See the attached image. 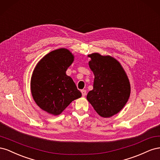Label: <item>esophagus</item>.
<instances>
[{
	"label": "esophagus",
	"mask_w": 160,
	"mask_h": 160,
	"mask_svg": "<svg viewBox=\"0 0 160 160\" xmlns=\"http://www.w3.org/2000/svg\"><path fill=\"white\" fill-rule=\"evenodd\" d=\"M81 93H82V95H83V97H85L87 94L86 91L85 90H81Z\"/></svg>",
	"instance_id": "esophagus-1"
}]
</instances>
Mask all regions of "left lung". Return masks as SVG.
Masks as SVG:
<instances>
[{"instance_id": "obj_1", "label": "left lung", "mask_w": 160, "mask_h": 160, "mask_svg": "<svg viewBox=\"0 0 160 160\" xmlns=\"http://www.w3.org/2000/svg\"><path fill=\"white\" fill-rule=\"evenodd\" d=\"M89 66L95 78L93 89L87 99L101 117L108 118L118 113L127 103L131 93L128 77L120 62L113 57L93 52Z\"/></svg>"}]
</instances>
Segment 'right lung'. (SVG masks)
Returning <instances> with one entry per match:
<instances>
[{
  "mask_svg": "<svg viewBox=\"0 0 160 160\" xmlns=\"http://www.w3.org/2000/svg\"><path fill=\"white\" fill-rule=\"evenodd\" d=\"M74 55L65 48L52 51L37 62L31 79V91L36 104L47 113L59 115L72 101L81 97L66 71Z\"/></svg>",
  "mask_w": 160,
  "mask_h": 160,
  "instance_id": "1",
  "label": "right lung"
}]
</instances>
